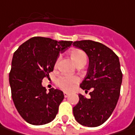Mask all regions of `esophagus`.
I'll list each match as a JSON object with an SVG mask.
<instances>
[{
    "mask_svg": "<svg viewBox=\"0 0 135 135\" xmlns=\"http://www.w3.org/2000/svg\"><path fill=\"white\" fill-rule=\"evenodd\" d=\"M63 95L65 96V98H66V97H68V96L69 95V94L68 93H66V92H64V93H63Z\"/></svg>",
    "mask_w": 135,
    "mask_h": 135,
    "instance_id": "esophagus-1",
    "label": "esophagus"
}]
</instances>
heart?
<instances>
[{
	"label": "heart",
	"mask_w": 135,
	"mask_h": 135,
	"mask_svg": "<svg viewBox=\"0 0 135 135\" xmlns=\"http://www.w3.org/2000/svg\"><path fill=\"white\" fill-rule=\"evenodd\" d=\"M70 55H71V57L73 60V61L75 62L76 65L78 63H81V62H86V54L83 51L80 50V49L72 50L70 53ZM59 60H60V58L57 60V61L55 63V66H57ZM78 81V78L77 77L64 75V76L59 77L56 81V83H57V86H60L62 90L69 91L72 89L73 84L77 83Z\"/></svg>",
	"instance_id": "obj_1"
}]
</instances>
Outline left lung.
Masks as SVG:
<instances>
[{"label": "left lung", "mask_w": 135, "mask_h": 135, "mask_svg": "<svg viewBox=\"0 0 135 135\" xmlns=\"http://www.w3.org/2000/svg\"><path fill=\"white\" fill-rule=\"evenodd\" d=\"M89 58V67L80 86L90 90V97L79 94V102L73 108L78 123L87 127H97L109 118L117 104L123 74L119 57L105 45L92 40L73 42Z\"/></svg>", "instance_id": "1"}]
</instances>
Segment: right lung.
I'll use <instances>...</instances> for the list:
<instances>
[{"label":"right lung","instance_id":"add662e5","mask_svg":"<svg viewBox=\"0 0 135 135\" xmlns=\"http://www.w3.org/2000/svg\"><path fill=\"white\" fill-rule=\"evenodd\" d=\"M72 43L36 36L21 45L13 54L9 75L12 98L27 123L41 126L55 118L64 99L63 91L51 88L47 93L42 82L54 70L60 53Z\"/></svg>","mask_w":135,"mask_h":135}]
</instances>
